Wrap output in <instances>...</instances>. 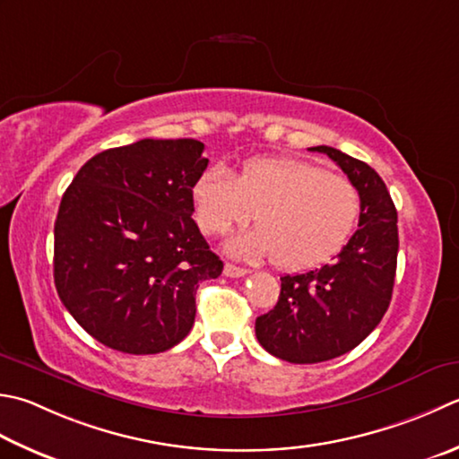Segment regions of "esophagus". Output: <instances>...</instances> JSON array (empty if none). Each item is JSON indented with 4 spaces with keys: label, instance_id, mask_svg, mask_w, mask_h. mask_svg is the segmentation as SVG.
Segmentation results:
<instances>
[{
    "label": "esophagus",
    "instance_id": "esophagus-1",
    "mask_svg": "<svg viewBox=\"0 0 459 459\" xmlns=\"http://www.w3.org/2000/svg\"><path fill=\"white\" fill-rule=\"evenodd\" d=\"M224 276H230V278H238V276H245V274H248V271L247 268H242V266H237V264H232V263H227L224 264Z\"/></svg>",
    "mask_w": 459,
    "mask_h": 459
}]
</instances>
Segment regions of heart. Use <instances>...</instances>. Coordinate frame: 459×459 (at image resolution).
Wrapping results in <instances>:
<instances>
[{
	"label": "heart",
	"instance_id": "heart-1",
	"mask_svg": "<svg viewBox=\"0 0 459 459\" xmlns=\"http://www.w3.org/2000/svg\"><path fill=\"white\" fill-rule=\"evenodd\" d=\"M199 227L222 235L253 214L255 229L227 242L229 253L268 258L304 271L334 256L360 217V193L350 178L294 157L253 159L237 175L211 167L193 185Z\"/></svg>",
	"mask_w": 459,
	"mask_h": 459
}]
</instances>
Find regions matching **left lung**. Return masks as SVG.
Returning <instances> with one entry per match:
<instances>
[{
    "mask_svg": "<svg viewBox=\"0 0 459 459\" xmlns=\"http://www.w3.org/2000/svg\"><path fill=\"white\" fill-rule=\"evenodd\" d=\"M328 155L360 193L358 230L338 260L302 274L281 276L276 307L256 318L268 354L292 364H316L356 348L390 307L398 263V212L376 170L334 147Z\"/></svg>",
    "mask_w": 459,
    "mask_h": 459,
    "instance_id": "left-lung-1",
    "label": "left lung"
}]
</instances>
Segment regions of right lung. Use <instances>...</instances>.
Masks as SVG:
<instances>
[{"label": "right lung", "mask_w": 459, "mask_h": 459, "mask_svg": "<svg viewBox=\"0 0 459 459\" xmlns=\"http://www.w3.org/2000/svg\"><path fill=\"white\" fill-rule=\"evenodd\" d=\"M195 139H141L79 169L56 221L53 278L63 307L97 342L159 354L191 332L199 284L222 260L193 221L209 159Z\"/></svg>", "instance_id": "obj_1"}]
</instances>
